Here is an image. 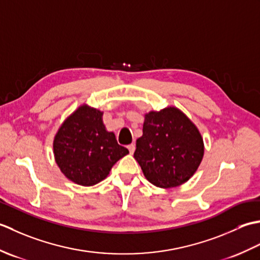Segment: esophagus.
Segmentation results:
<instances>
[{
  "instance_id": "34e87169",
  "label": "esophagus",
  "mask_w": 260,
  "mask_h": 260,
  "mask_svg": "<svg viewBox=\"0 0 260 260\" xmlns=\"http://www.w3.org/2000/svg\"><path fill=\"white\" fill-rule=\"evenodd\" d=\"M127 148H128V151H129L131 154H133L134 151H135V145L134 144H131V145L127 146Z\"/></svg>"
}]
</instances>
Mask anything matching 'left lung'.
Wrapping results in <instances>:
<instances>
[{
  "label": "left lung",
  "mask_w": 260,
  "mask_h": 260,
  "mask_svg": "<svg viewBox=\"0 0 260 260\" xmlns=\"http://www.w3.org/2000/svg\"><path fill=\"white\" fill-rule=\"evenodd\" d=\"M203 154L200 131L182 110L170 106L145 114L134 157L153 185L170 189L185 183L197 172Z\"/></svg>",
  "instance_id": "8db88e82"
}]
</instances>
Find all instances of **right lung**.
I'll return each instance as SVG.
<instances>
[{"label": "right lung", "instance_id": "1", "mask_svg": "<svg viewBox=\"0 0 260 260\" xmlns=\"http://www.w3.org/2000/svg\"><path fill=\"white\" fill-rule=\"evenodd\" d=\"M103 112L80 105L59 127L53 140L54 159L76 184L95 185L107 178L113 165L128 154L103 121Z\"/></svg>", "mask_w": 260, "mask_h": 260}]
</instances>
